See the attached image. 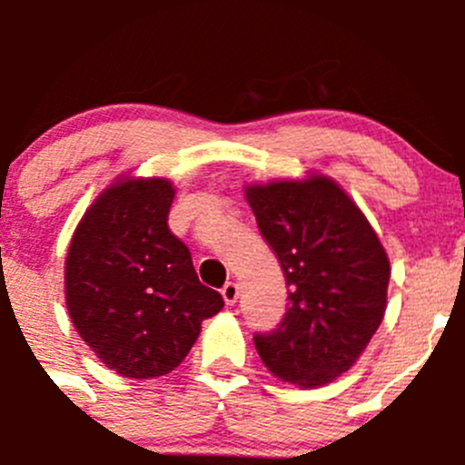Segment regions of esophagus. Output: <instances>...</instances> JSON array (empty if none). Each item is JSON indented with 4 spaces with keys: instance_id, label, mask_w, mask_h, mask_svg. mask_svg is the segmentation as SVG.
I'll return each mask as SVG.
<instances>
[{
    "instance_id": "esophagus-1",
    "label": "esophagus",
    "mask_w": 465,
    "mask_h": 465,
    "mask_svg": "<svg viewBox=\"0 0 465 465\" xmlns=\"http://www.w3.org/2000/svg\"><path fill=\"white\" fill-rule=\"evenodd\" d=\"M223 292V299L227 306H233L238 299V283H233V281H229V283H224V288L220 290Z\"/></svg>"
}]
</instances>
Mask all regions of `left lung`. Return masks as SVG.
<instances>
[{
    "label": "left lung",
    "instance_id": "obj_1",
    "mask_svg": "<svg viewBox=\"0 0 465 465\" xmlns=\"http://www.w3.org/2000/svg\"><path fill=\"white\" fill-rule=\"evenodd\" d=\"M247 203L283 270L288 308L254 346L276 378L320 387L349 371L387 308L389 259L358 204L323 175L250 186Z\"/></svg>",
    "mask_w": 465,
    "mask_h": 465
}]
</instances>
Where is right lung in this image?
Wrapping results in <instances>:
<instances>
[{"mask_svg":"<svg viewBox=\"0 0 465 465\" xmlns=\"http://www.w3.org/2000/svg\"><path fill=\"white\" fill-rule=\"evenodd\" d=\"M173 198L166 180L116 182L89 206L69 245V317L103 364L125 378L180 367L203 322L224 306L168 229Z\"/></svg>","mask_w":465,"mask_h":465,"instance_id":"add662e5","label":"right lung"}]
</instances>
